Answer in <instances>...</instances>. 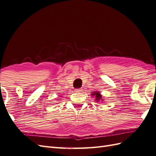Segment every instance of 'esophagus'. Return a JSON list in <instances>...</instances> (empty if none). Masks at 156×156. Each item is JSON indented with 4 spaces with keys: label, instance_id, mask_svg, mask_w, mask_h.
I'll list each match as a JSON object with an SVG mask.
<instances>
[{
    "label": "esophagus",
    "instance_id": "34e87169",
    "mask_svg": "<svg viewBox=\"0 0 156 156\" xmlns=\"http://www.w3.org/2000/svg\"><path fill=\"white\" fill-rule=\"evenodd\" d=\"M76 91H78V92H79V91H82V89H81V88L77 89V90H76Z\"/></svg>",
    "mask_w": 156,
    "mask_h": 156
}]
</instances>
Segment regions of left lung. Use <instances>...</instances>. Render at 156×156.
<instances>
[{
    "instance_id": "left-lung-1",
    "label": "left lung",
    "mask_w": 156,
    "mask_h": 156,
    "mask_svg": "<svg viewBox=\"0 0 156 156\" xmlns=\"http://www.w3.org/2000/svg\"><path fill=\"white\" fill-rule=\"evenodd\" d=\"M91 95L92 96V98H95V101H97L98 103L100 101H103V99L102 98V95L100 94L99 91H94V92L91 94Z\"/></svg>"
}]
</instances>
